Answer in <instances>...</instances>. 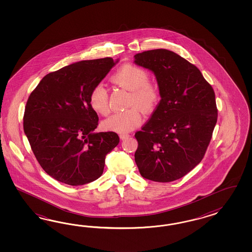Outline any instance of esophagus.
<instances>
[{"instance_id": "esophagus-1", "label": "esophagus", "mask_w": 252, "mask_h": 252, "mask_svg": "<svg viewBox=\"0 0 252 252\" xmlns=\"http://www.w3.org/2000/svg\"><path fill=\"white\" fill-rule=\"evenodd\" d=\"M119 137H120V138H121L122 140H124V139H126V138L129 137V135H128V134H120V135H119Z\"/></svg>"}]
</instances>
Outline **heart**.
Masks as SVG:
<instances>
[{"label": "heart", "instance_id": "obj_1", "mask_svg": "<svg viewBox=\"0 0 252 252\" xmlns=\"http://www.w3.org/2000/svg\"><path fill=\"white\" fill-rule=\"evenodd\" d=\"M112 78L115 83L129 91L128 106L132 107L111 115L102 122L101 126L107 131L126 134L142 122V115L137 106L145 112H151L157 106L160 100V89L155 82L149 80L150 74L146 69L132 63L124 64ZM89 102L98 115H108V93L103 85H96L92 89Z\"/></svg>", "mask_w": 252, "mask_h": 252}]
</instances>
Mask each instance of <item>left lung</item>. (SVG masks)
I'll list each match as a JSON object with an SVG mask.
<instances>
[{"label": "left lung", "instance_id": "8db88e82", "mask_svg": "<svg viewBox=\"0 0 252 252\" xmlns=\"http://www.w3.org/2000/svg\"><path fill=\"white\" fill-rule=\"evenodd\" d=\"M135 63L153 71L161 98L135 134V161L146 179L172 182L189 173L205 155L218 116L214 89L194 64L172 51L137 54Z\"/></svg>", "mask_w": 252, "mask_h": 252}]
</instances>
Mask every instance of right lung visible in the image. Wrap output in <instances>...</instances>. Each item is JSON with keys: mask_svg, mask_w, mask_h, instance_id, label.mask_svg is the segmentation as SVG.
I'll return each instance as SVG.
<instances>
[{"mask_svg": "<svg viewBox=\"0 0 252 252\" xmlns=\"http://www.w3.org/2000/svg\"><path fill=\"white\" fill-rule=\"evenodd\" d=\"M116 63L106 57L69 64L46 75L28 99L25 134L40 166L57 181L80 186L98 179L107 153L119 143L115 132L93 133L99 117L89 102Z\"/></svg>", "mask_w": 252, "mask_h": 252, "instance_id": "obj_1", "label": "right lung"}]
</instances>
